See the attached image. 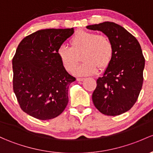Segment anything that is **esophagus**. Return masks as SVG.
Masks as SVG:
<instances>
[{"instance_id": "34e87169", "label": "esophagus", "mask_w": 153, "mask_h": 153, "mask_svg": "<svg viewBox=\"0 0 153 153\" xmlns=\"http://www.w3.org/2000/svg\"><path fill=\"white\" fill-rule=\"evenodd\" d=\"M84 79H84V78H77V79H76L77 81H79V82H80V81H83Z\"/></svg>"}]
</instances>
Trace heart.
Returning <instances> with one entry per match:
<instances>
[{
	"mask_svg": "<svg viewBox=\"0 0 153 153\" xmlns=\"http://www.w3.org/2000/svg\"><path fill=\"white\" fill-rule=\"evenodd\" d=\"M70 48L60 46L57 51L62 65L68 72L73 71L79 61L82 63L74 74L87 76L96 74L98 68L106 69L114 56V46L109 38L90 31H78L71 39Z\"/></svg>",
	"mask_w": 153,
	"mask_h": 153,
	"instance_id": "heart-1",
	"label": "heart"
}]
</instances>
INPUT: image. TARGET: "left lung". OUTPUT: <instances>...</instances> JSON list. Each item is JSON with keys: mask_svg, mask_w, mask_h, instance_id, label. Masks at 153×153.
<instances>
[{"mask_svg": "<svg viewBox=\"0 0 153 153\" xmlns=\"http://www.w3.org/2000/svg\"><path fill=\"white\" fill-rule=\"evenodd\" d=\"M109 38L114 46V56L103 76L97 79L92 96L96 109L103 114L116 116L132 108L142 88L145 60L137 39L114 22L87 26Z\"/></svg>", "mask_w": 153, "mask_h": 153, "instance_id": "left-lung-1", "label": "left lung"}]
</instances>
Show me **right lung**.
<instances>
[{"mask_svg":"<svg viewBox=\"0 0 153 153\" xmlns=\"http://www.w3.org/2000/svg\"><path fill=\"white\" fill-rule=\"evenodd\" d=\"M74 33V28L40 30L18 45L12 60L13 89L30 116L51 120L66 107L68 86L76 79L63 68L57 51Z\"/></svg>","mask_w":153,"mask_h":153,"instance_id":"add662e5","label":"right lung"}]
</instances>
